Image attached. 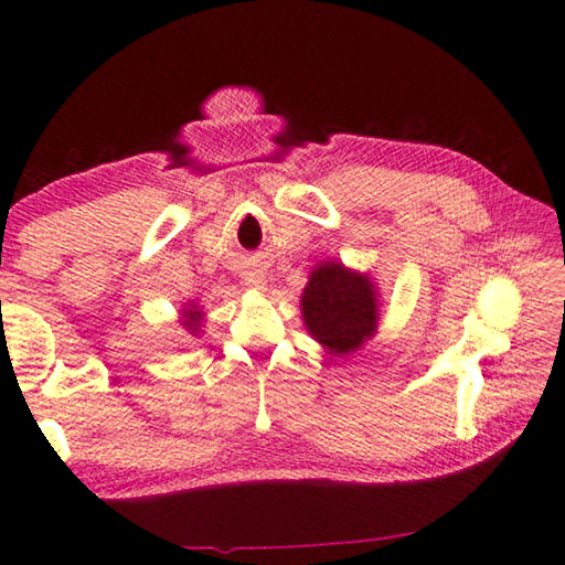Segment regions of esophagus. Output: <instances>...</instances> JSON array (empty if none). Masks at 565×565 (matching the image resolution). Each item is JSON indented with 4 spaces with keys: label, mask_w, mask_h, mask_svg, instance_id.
Wrapping results in <instances>:
<instances>
[{
    "label": "esophagus",
    "mask_w": 565,
    "mask_h": 565,
    "mask_svg": "<svg viewBox=\"0 0 565 565\" xmlns=\"http://www.w3.org/2000/svg\"><path fill=\"white\" fill-rule=\"evenodd\" d=\"M246 286H248V289H264L266 276L262 271H248L246 274Z\"/></svg>",
    "instance_id": "1"
}]
</instances>
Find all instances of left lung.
Masks as SVG:
<instances>
[{"label": "left lung", "mask_w": 565, "mask_h": 565, "mask_svg": "<svg viewBox=\"0 0 565 565\" xmlns=\"http://www.w3.org/2000/svg\"><path fill=\"white\" fill-rule=\"evenodd\" d=\"M301 315L309 334L331 354L342 356L360 349L377 331V289L366 274L324 262L315 266L303 286Z\"/></svg>", "instance_id": "8db88e82"}]
</instances>
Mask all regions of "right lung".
Here are the masks:
<instances>
[{
    "mask_svg": "<svg viewBox=\"0 0 565 565\" xmlns=\"http://www.w3.org/2000/svg\"><path fill=\"white\" fill-rule=\"evenodd\" d=\"M183 327L185 329H191V334H195V331H199V327H201V311L195 309V307H191V309H183Z\"/></svg>",
    "mask_w": 565,
    "mask_h": 565,
    "instance_id": "1",
    "label": "right lung"
}]
</instances>
